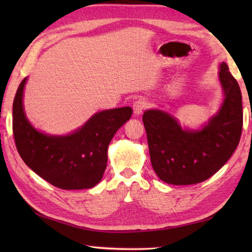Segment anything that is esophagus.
Instances as JSON below:
<instances>
[{
    "label": "esophagus",
    "mask_w": 252,
    "mask_h": 252,
    "mask_svg": "<svg viewBox=\"0 0 252 252\" xmlns=\"http://www.w3.org/2000/svg\"><path fill=\"white\" fill-rule=\"evenodd\" d=\"M146 108H147V102L142 99H140L133 103V113L135 116H140Z\"/></svg>",
    "instance_id": "esophagus-1"
}]
</instances>
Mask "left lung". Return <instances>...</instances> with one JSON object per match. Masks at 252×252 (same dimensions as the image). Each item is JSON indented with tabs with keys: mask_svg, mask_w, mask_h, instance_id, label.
Here are the masks:
<instances>
[{
	"mask_svg": "<svg viewBox=\"0 0 252 252\" xmlns=\"http://www.w3.org/2000/svg\"><path fill=\"white\" fill-rule=\"evenodd\" d=\"M219 80L223 103L201 130L182 129L164 111L143 113L151 164L162 181L176 186L202 182L222 168L237 149L244 121L241 91L224 62Z\"/></svg>",
	"mask_w": 252,
	"mask_h": 252,
	"instance_id": "obj_1",
	"label": "left lung"
}]
</instances>
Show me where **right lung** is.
I'll return each mask as SVG.
<instances>
[{"label": "right lung", "instance_id": "right-lung-1", "mask_svg": "<svg viewBox=\"0 0 252 252\" xmlns=\"http://www.w3.org/2000/svg\"><path fill=\"white\" fill-rule=\"evenodd\" d=\"M20 83L13 101V134L16 149L30 169L51 185L64 190L89 189L100 182L108 162L113 135L132 116L130 106L101 111L67 135L37 131L25 117Z\"/></svg>", "mask_w": 252, "mask_h": 252}]
</instances>
